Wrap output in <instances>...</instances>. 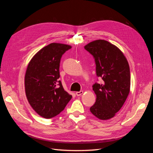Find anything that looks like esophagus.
<instances>
[{"instance_id": "34e87169", "label": "esophagus", "mask_w": 153, "mask_h": 153, "mask_svg": "<svg viewBox=\"0 0 153 153\" xmlns=\"http://www.w3.org/2000/svg\"><path fill=\"white\" fill-rule=\"evenodd\" d=\"M83 93H84V91H79V92H76V95L78 96H81Z\"/></svg>"}]
</instances>
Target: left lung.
<instances>
[{
    "label": "left lung",
    "mask_w": 153,
    "mask_h": 153,
    "mask_svg": "<svg viewBox=\"0 0 153 153\" xmlns=\"http://www.w3.org/2000/svg\"><path fill=\"white\" fill-rule=\"evenodd\" d=\"M95 59L96 75L102 84L93 85L96 95L91 112L101 120L114 117L126 101L130 91V71L122 51L107 41L98 39L84 47Z\"/></svg>",
    "instance_id": "left-lung-1"
}]
</instances>
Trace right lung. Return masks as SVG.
I'll return each instance as SVG.
<instances>
[{
    "instance_id": "right-lung-1",
    "label": "right lung",
    "mask_w": 153,
    "mask_h": 153,
    "mask_svg": "<svg viewBox=\"0 0 153 153\" xmlns=\"http://www.w3.org/2000/svg\"><path fill=\"white\" fill-rule=\"evenodd\" d=\"M71 46L52 43L39 50L30 61L25 75L27 100L40 116L50 119L66 107L72 96L59 80L62 55Z\"/></svg>"
}]
</instances>
